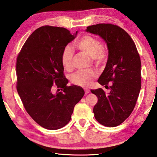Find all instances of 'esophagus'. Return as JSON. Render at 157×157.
I'll return each instance as SVG.
<instances>
[{
    "label": "esophagus",
    "instance_id": "esophagus-1",
    "mask_svg": "<svg viewBox=\"0 0 157 157\" xmlns=\"http://www.w3.org/2000/svg\"><path fill=\"white\" fill-rule=\"evenodd\" d=\"M84 90H85V94H88V93H89V92H90V90L88 89V88H85Z\"/></svg>",
    "mask_w": 157,
    "mask_h": 157
}]
</instances>
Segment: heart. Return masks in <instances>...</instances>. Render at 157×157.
Masks as SVG:
<instances>
[{
	"label": "heart",
	"instance_id": "heart-1",
	"mask_svg": "<svg viewBox=\"0 0 157 157\" xmlns=\"http://www.w3.org/2000/svg\"><path fill=\"white\" fill-rule=\"evenodd\" d=\"M76 47L93 58L97 64L101 63L105 60L106 54L103 50V44L100 40L93 36L86 35L82 37L77 42ZM73 56L72 47L67 45L62 50L60 58L62 65L64 69L68 71L71 69ZM96 77L97 73L92 69L80 70L71 75V82L77 86H87Z\"/></svg>",
	"mask_w": 157,
	"mask_h": 157
}]
</instances>
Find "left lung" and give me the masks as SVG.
<instances>
[{"label":"left lung","instance_id":"1","mask_svg":"<svg viewBox=\"0 0 157 157\" xmlns=\"http://www.w3.org/2000/svg\"><path fill=\"white\" fill-rule=\"evenodd\" d=\"M86 31L100 36L108 50L106 67L98 82L109 91L102 88L90 90L98 98L93 108L95 118L104 126H117L132 112L140 92V57L130 36L117 25H94ZM110 81L112 83L108 87Z\"/></svg>","mask_w":157,"mask_h":157}]
</instances>
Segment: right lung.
<instances>
[{
	"mask_svg": "<svg viewBox=\"0 0 157 157\" xmlns=\"http://www.w3.org/2000/svg\"><path fill=\"white\" fill-rule=\"evenodd\" d=\"M77 34L63 27H41L31 34L17 58L18 95L31 118L48 130L66 126L84 95L82 87L67 86L69 80L60 59L62 50ZM54 87L60 92L53 93Z\"/></svg>",
	"mask_w": 157,
	"mask_h": 157,
	"instance_id": "add662e5",
	"label": "right lung"
}]
</instances>
